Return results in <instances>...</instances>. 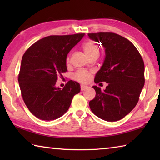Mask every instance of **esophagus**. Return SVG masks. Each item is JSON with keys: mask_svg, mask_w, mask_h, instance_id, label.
<instances>
[{"mask_svg": "<svg viewBox=\"0 0 160 160\" xmlns=\"http://www.w3.org/2000/svg\"><path fill=\"white\" fill-rule=\"evenodd\" d=\"M88 86H85V85H81V87H80L81 90H82V91L86 90V89H88Z\"/></svg>", "mask_w": 160, "mask_h": 160, "instance_id": "esophagus-1", "label": "esophagus"}]
</instances>
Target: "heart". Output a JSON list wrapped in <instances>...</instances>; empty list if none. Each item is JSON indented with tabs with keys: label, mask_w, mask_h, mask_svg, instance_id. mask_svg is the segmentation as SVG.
Segmentation results:
<instances>
[{
	"label": "heart",
	"mask_w": 160,
	"mask_h": 160,
	"mask_svg": "<svg viewBox=\"0 0 160 160\" xmlns=\"http://www.w3.org/2000/svg\"><path fill=\"white\" fill-rule=\"evenodd\" d=\"M83 50L88 58L90 56L99 54V49L95 43L92 42H87L82 46ZM69 61V58H67V62ZM74 80L82 83H87L90 81L91 78L90 72L85 70H80L75 72L73 75Z\"/></svg>",
	"instance_id": "heart-1"
}]
</instances>
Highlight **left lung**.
Masks as SVG:
<instances>
[{
  "label": "left lung",
  "instance_id": "left-lung-1",
  "mask_svg": "<svg viewBox=\"0 0 160 160\" xmlns=\"http://www.w3.org/2000/svg\"><path fill=\"white\" fill-rule=\"evenodd\" d=\"M88 37L101 43L105 51L104 60L94 82L108 83L103 91L97 86L92 87L96 95L89 105L92 112L103 120H121L138 102L145 84L144 62L135 46L122 36L99 32L88 34Z\"/></svg>",
  "mask_w": 160,
  "mask_h": 160
}]
</instances>
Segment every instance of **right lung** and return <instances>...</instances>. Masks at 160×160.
Returning <instances> with one entry per match:
<instances>
[{
	"mask_svg": "<svg viewBox=\"0 0 160 160\" xmlns=\"http://www.w3.org/2000/svg\"><path fill=\"white\" fill-rule=\"evenodd\" d=\"M84 36L82 33L44 37L23 55L19 85L26 106L38 118L51 121L61 117L80 92V84L75 81H68L63 89L56 83L58 75L67 71L68 54Z\"/></svg>",
	"mask_w": 160,
	"mask_h": 160,
	"instance_id": "obj_1",
	"label": "right lung"
}]
</instances>
